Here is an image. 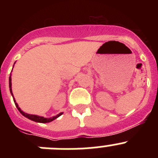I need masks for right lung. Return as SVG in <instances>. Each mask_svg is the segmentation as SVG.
I'll return each instance as SVG.
<instances>
[{
	"label": "right lung",
	"mask_w": 158,
	"mask_h": 158,
	"mask_svg": "<svg viewBox=\"0 0 158 158\" xmlns=\"http://www.w3.org/2000/svg\"><path fill=\"white\" fill-rule=\"evenodd\" d=\"M14 64H15V63H14ZM9 90H10V93H11V94H12V97H13L14 103H15V104H16V107H17V109L19 110V112L21 113L23 116L26 117V118H29V119H31V120L35 121V122H36V123H46L52 122L53 120L56 119V118H58L60 115H62V114H63V112H60L59 114H58V115H55V116L51 117V118H44V117L40 116V115H31V114H27V113H26V112H24V111H22V110L20 109V107H19V105H18L17 103L16 102V100H15V98H14V96H13V93H12V77H11V74H10V77H9Z\"/></svg>",
	"instance_id": "right-lung-1"
}]
</instances>
